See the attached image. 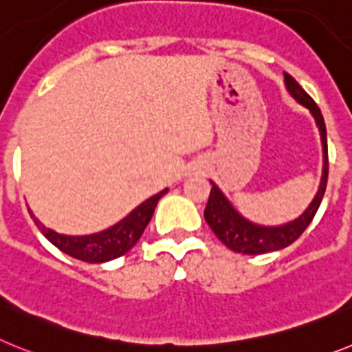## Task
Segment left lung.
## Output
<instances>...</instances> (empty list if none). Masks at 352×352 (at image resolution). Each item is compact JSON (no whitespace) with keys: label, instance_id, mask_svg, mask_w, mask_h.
Masks as SVG:
<instances>
[{"label":"left lung","instance_id":"obj_1","mask_svg":"<svg viewBox=\"0 0 352 352\" xmlns=\"http://www.w3.org/2000/svg\"><path fill=\"white\" fill-rule=\"evenodd\" d=\"M285 76L287 91L311 113V117L319 127L320 143H322V177H320L319 189H317L314 200L310 201V206L305 209L303 214H299L298 218L289 223H283V225L265 227V225H258V223H253L244 218L243 214L232 206L230 200L223 195L221 189L210 180L212 188H210L209 201H207V207L204 210V216H206L207 225L212 228L214 234L218 235V239L232 252L261 255V253L278 252V250L290 246L311 223L320 201H322L326 184H328V138H326V124H324L322 113H320L319 106L314 102V99L299 87L298 81L292 76Z\"/></svg>","mask_w":352,"mask_h":352}]
</instances>
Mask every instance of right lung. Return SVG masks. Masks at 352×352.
<instances>
[{
  "mask_svg": "<svg viewBox=\"0 0 352 352\" xmlns=\"http://www.w3.org/2000/svg\"><path fill=\"white\" fill-rule=\"evenodd\" d=\"M166 193L168 189L159 191L157 195H154V197H151L148 200L143 201V204H140L136 209L131 210L124 219L115 223L113 227L88 235L58 234L53 228H47L45 225H42L41 219L35 218V214L32 212V209L28 210L32 219L35 221L36 227H38V230L58 250H62L63 253L74 256L78 261L90 262V264H102V262H109L113 258H118V256L125 255V253L133 248L134 244L138 243L143 230H145L148 221H151L159 198Z\"/></svg>",
  "mask_w": 352,
  "mask_h": 352,
  "instance_id": "1",
  "label": "right lung"
}]
</instances>
